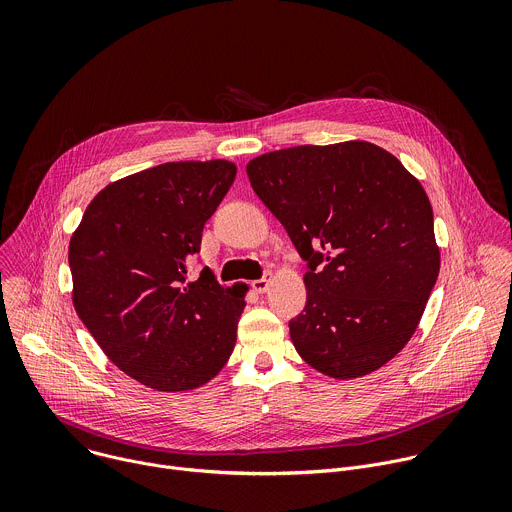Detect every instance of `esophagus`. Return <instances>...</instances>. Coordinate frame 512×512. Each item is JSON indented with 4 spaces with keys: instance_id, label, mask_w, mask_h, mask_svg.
Listing matches in <instances>:
<instances>
[{
    "instance_id": "34e87169",
    "label": "esophagus",
    "mask_w": 512,
    "mask_h": 512,
    "mask_svg": "<svg viewBox=\"0 0 512 512\" xmlns=\"http://www.w3.org/2000/svg\"><path fill=\"white\" fill-rule=\"evenodd\" d=\"M269 285H271V273H267L261 279L253 281V289L257 291V294H265V291L269 289Z\"/></svg>"
}]
</instances>
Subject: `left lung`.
I'll use <instances>...</instances> for the list:
<instances>
[{
	"mask_svg": "<svg viewBox=\"0 0 512 512\" xmlns=\"http://www.w3.org/2000/svg\"><path fill=\"white\" fill-rule=\"evenodd\" d=\"M255 194L306 261L300 356L332 379L381 369L413 336L440 273L429 198L369 141L298 145L247 164Z\"/></svg>",
	"mask_w": 512,
	"mask_h": 512,
	"instance_id": "obj_1",
	"label": "left lung"
}]
</instances>
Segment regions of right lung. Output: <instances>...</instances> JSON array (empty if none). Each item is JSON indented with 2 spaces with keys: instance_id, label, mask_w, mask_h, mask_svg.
Masks as SVG:
<instances>
[{
  "instance_id": "add662e5",
  "label": "right lung",
  "mask_w": 512,
  "mask_h": 512,
  "mask_svg": "<svg viewBox=\"0 0 512 512\" xmlns=\"http://www.w3.org/2000/svg\"><path fill=\"white\" fill-rule=\"evenodd\" d=\"M235 176L227 160L131 174L91 200L70 239L72 304L111 362L141 385L196 389L235 348L245 291L223 287L208 267L188 279L204 223Z\"/></svg>"
}]
</instances>
